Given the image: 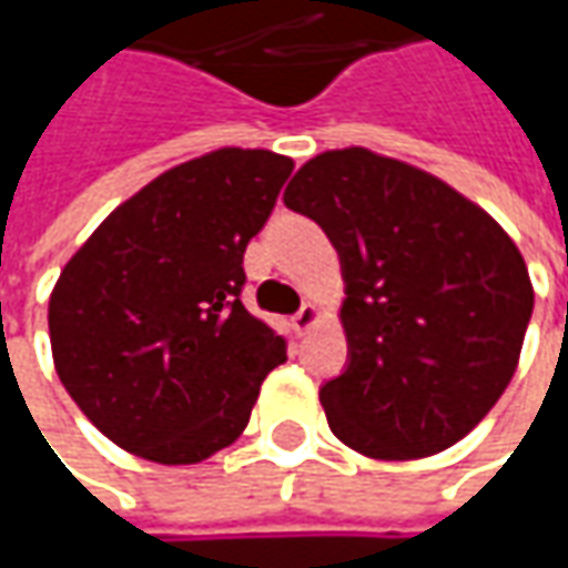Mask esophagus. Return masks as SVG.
<instances>
[{"label":"esophagus","mask_w":568,"mask_h":568,"mask_svg":"<svg viewBox=\"0 0 568 568\" xmlns=\"http://www.w3.org/2000/svg\"><path fill=\"white\" fill-rule=\"evenodd\" d=\"M318 322V306L316 303H303V310L296 313L294 318H291V325H294V332L296 335H306L313 325Z\"/></svg>","instance_id":"obj_1"}]
</instances>
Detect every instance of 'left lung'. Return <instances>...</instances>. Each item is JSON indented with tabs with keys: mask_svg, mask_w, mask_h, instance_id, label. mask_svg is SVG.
<instances>
[{
	"mask_svg": "<svg viewBox=\"0 0 568 568\" xmlns=\"http://www.w3.org/2000/svg\"><path fill=\"white\" fill-rule=\"evenodd\" d=\"M284 205L313 217L344 274V373L318 388L332 433L382 462L426 458L480 424L513 382L535 291L484 207L366 148L296 170Z\"/></svg>",
	"mask_w": 568,
	"mask_h": 568,
	"instance_id": "obj_1",
	"label": "left lung"
}]
</instances>
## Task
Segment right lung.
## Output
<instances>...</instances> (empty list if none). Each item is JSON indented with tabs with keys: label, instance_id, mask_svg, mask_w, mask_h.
Wrapping results in <instances>:
<instances>
[{
	"label": "right lung",
	"instance_id": "obj_1",
	"mask_svg": "<svg viewBox=\"0 0 568 568\" xmlns=\"http://www.w3.org/2000/svg\"><path fill=\"white\" fill-rule=\"evenodd\" d=\"M294 161L221 148L122 202L50 294L55 373L116 446L195 465L250 424L287 341L243 306V252Z\"/></svg>",
	"mask_w": 568,
	"mask_h": 568
}]
</instances>
